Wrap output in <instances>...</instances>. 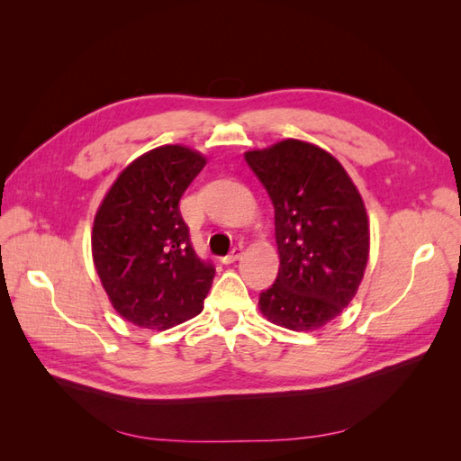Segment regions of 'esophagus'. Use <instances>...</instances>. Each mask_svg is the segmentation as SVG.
<instances>
[{
  "label": "esophagus",
  "instance_id": "esophagus-1",
  "mask_svg": "<svg viewBox=\"0 0 461 461\" xmlns=\"http://www.w3.org/2000/svg\"><path fill=\"white\" fill-rule=\"evenodd\" d=\"M242 252H244V246H242V244H239V246H234V248L230 249V254H229V256H225V258H221V263H225V265H229V263H234L236 259H239V258L242 256Z\"/></svg>",
  "mask_w": 461,
  "mask_h": 461
}]
</instances>
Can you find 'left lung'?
<instances>
[{"label": "left lung", "mask_w": 461, "mask_h": 461, "mask_svg": "<svg viewBox=\"0 0 461 461\" xmlns=\"http://www.w3.org/2000/svg\"><path fill=\"white\" fill-rule=\"evenodd\" d=\"M275 207L281 267L259 294L271 323L313 330L356 296L369 258V221L352 178L329 151L302 140L246 151Z\"/></svg>", "instance_id": "obj_1"}]
</instances>
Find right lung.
<instances>
[{
	"label": "right lung",
	"instance_id": "1",
	"mask_svg": "<svg viewBox=\"0 0 461 461\" xmlns=\"http://www.w3.org/2000/svg\"><path fill=\"white\" fill-rule=\"evenodd\" d=\"M205 167L186 146H161L134 159L97 209L95 271L121 317L165 330L196 317L215 267L196 256L178 202Z\"/></svg>",
	"mask_w": 461,
	"mask_h": 461
}]
</instances>
